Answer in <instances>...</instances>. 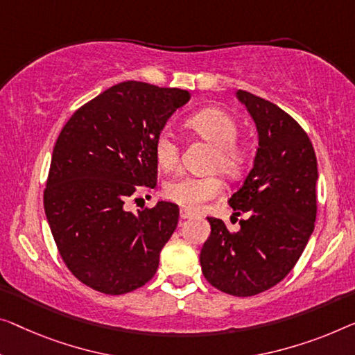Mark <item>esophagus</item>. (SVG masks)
I'll return each instance as SVG.
<instances>
[{
	"mask_svg": "<svg viewBox=\"0 0 355 355\" xmlns=\"http://www.w3.org/2000/svg\"><path fill=\"white\" fill-rule=\"evenodd\" d=\"M180 218H182V220H189V218H194V214H191V211H188V210L182 209V210H180Z\"/></svg>",
	"mask_w": 355,
	"mask_h": 355,
	"instance_id": "obj_1",
	"label": "esophagus"
}]
</instances>
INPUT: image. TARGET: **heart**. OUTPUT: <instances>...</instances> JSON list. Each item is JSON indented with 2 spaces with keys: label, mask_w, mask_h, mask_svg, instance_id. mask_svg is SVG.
I'll use <instances>...</instances> for the list:
<instances>
[{
  "label": "heart",
  "mask_w": 355,
  "mask_h": 355,
  "mask_svg": "<svg viewBox=\"0 0 355 355\" xmlns=\"http://www.w3.org/2000/svg\"><path fill=\"white\" fill-rule=\"evenodd\" d=\"M187 127L200 139L214 145L210 167L218 168L228 177H237L244 167L245 151L239 144V125L236 119L221 108H204L187 119ZM155 157L164 171L177 167L180 148L175 135L168 129L161 130L153 141ZM223 193V182L216 175L191 177L182 175L172 178L164 187V194L184 210H199L202 204Z\"/></svg>",
  "instance_id": "heart-1"
}]
</instances>
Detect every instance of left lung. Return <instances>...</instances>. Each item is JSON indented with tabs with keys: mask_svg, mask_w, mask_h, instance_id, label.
Returning a JSON list of instances; mask_svg holds the SVG:
<instances>
[{
	"mask_svg": "<svg viewBox=\"0 0 355 355\" xmlns=\"http://www.w3.org/2000/svg\"><path fill=\"white\" fill-rule=\"evenodd\" d=\"M258 130L252 171L228 204L248 214L230 232L209 216L210 236L200 250L202 274L215 288L253 296L292 271L314 231L317 159L309 137L292 116L261 97L237 91Z\"/></svg>",
	"mask_w": 355,
	"mask_h": 355,
	"instance_id": "left-lung-1",
	"label": "left lung"
}]
</instances>
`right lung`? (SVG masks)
<instances>
[{"label": "right lung", "instance_id": "right-lung-1", "mask_svg": "<svg viewBox=\"0 0 355 355\" xmlns=\"http://www.w3.org/2000/svg\"><path fill=\"white\" fill-rule=\"evenodd\" d=\"M182 89L124 81L75 111L52 151L44 211L73 276L107 295L145 285L178 225V205L125 210L139 189L156 187L153 141L177 108Z\"/></svg>", "mask_w": 355, "mask_h": 355}]
</instances>
